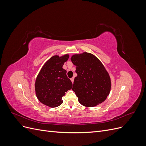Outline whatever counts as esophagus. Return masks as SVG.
I'll return each instance as SVG.
<instances>
[{
  "label": "esophagus",
  "mask_w": 146,
  "mask_h": 146,
  "mask_svg": "<svg viewBox=\"0 0 146 146\" xmlns=\"http://www.w3.org/2000/svg\"><path fill=\"white\" fill-rule=\"evenodd\" d=\"M70 80H71L72 83H74V77H72V78H70Z\"/></svg>",
  "instance_id": "1"
}]
</instances>
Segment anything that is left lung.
Listing matches in <instances>:
<instances>
[{
	"mask_svg": "<svg viewBox=\"0 0 146 146\" xmlns=\"http://www.w3.org/2000/svg\"><path fill=\"white\" fill-rule=\"evenodd\" d=\"M70 60L76 66L72 90L78 102L86 107H93L104 102L111 90L110 75L101 61L88 52L73 55Z\"/></svg>",
	"mask_w": 146,
	"mask_h": 146,
	"instance_id": "left-lung-1",
	"label": "left lung"
}]
</instances>
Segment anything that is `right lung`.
I'll use <instances>...</instances> for the list:
<instances>
[{
	"mask_svg": "<svg viewBox=\"0 0 146 146\" xmlns=\"http://www.w3.org/2000/svg\"><path fill=\"white\" fill-rule=\"evenodd\" d=\"M69 54L54 55L43 65L35 81V93L42 104L50 108L62 104V97L72 87V83L63 68Z\"/></svg>",
	"mask_w": 146,
	"mask_h": 146,
	"instance_id": "add662e5",
	"label": "right lung"
}]
</instances>
